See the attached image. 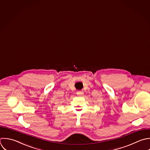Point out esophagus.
<instances>
[{
    "label": "esophagus",
    "instance_id": "1",
    "mask_svg": "<svg viewBox=\"0 0 150 150\" xmlns=\"http://www.w3.org/2000/svg\"><path fill=\"white\" fill-rule=\"evenodd\" d=\"M83 92L82 91H77L76 92V94L78 95V96H82L83 95Z\"/></svg>",
    "mask_w": 150,
    "mask_h": 150
}]
</instances>
